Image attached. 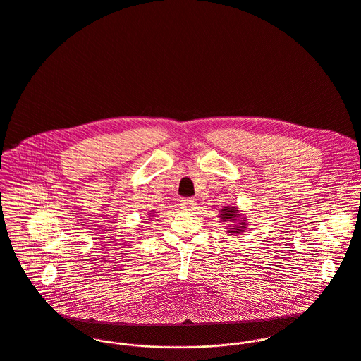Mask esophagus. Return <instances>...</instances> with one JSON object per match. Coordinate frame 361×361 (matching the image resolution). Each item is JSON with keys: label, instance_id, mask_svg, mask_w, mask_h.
<instances>
[{"label": "esophagus", "instance_id": "1", "mask_svg": "<svg viewBox=\"0 0 361 361\" xmlns=\"http://www.w3.org/2000/svg\"><path fill=\"white\" fill-rule=\"evenodd\" d=\"M180 204L185 210H192L197 206V200L195 198H184V200H181Z\"/></svg>", "mask_w": 361, "mask_h": 361}]
</instances>
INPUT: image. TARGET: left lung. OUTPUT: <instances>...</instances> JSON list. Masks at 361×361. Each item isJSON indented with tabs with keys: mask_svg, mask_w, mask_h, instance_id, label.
Returning <instances> with one entry per match:
<instances>
[{
	"mask_svg": "<svg viewBox=\"0 0 361 361\" xmlns=\"http://www.w3.org/2000/svg\"><path fill=\"white\" fill-rule=\"evenodd\" d=\"M221 212H223V214H220V217L223 219V220H227V221H233V220H235V217H238V214H237V207H233V206H230V207H226V209H221ZM242 226L238 227V228H230L231 231L230 233H233V234H237V233H240V231H243V230H240V228H246V227H243L246 223H240Z\"/></svg>",
	"mask_w": 361,
	"mask_h": 361,
	"instance_id": "1",
	"label": "left lung"
}]
</instances>
